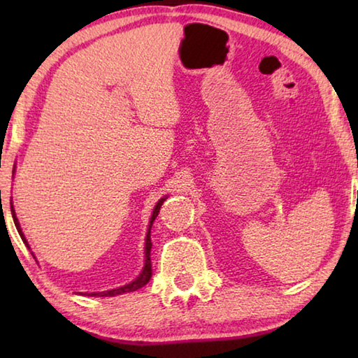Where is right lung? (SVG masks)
<instances>
[{
	"mask_svg": "<svg viewBox=\"0 0 358 358\" xmlns=\"http://www.w3.org/2000/svg\"><path fill=\"white\" fill-rule=\"evenodd\" d=\"M1 192V191H0ZM166 201V197H162L159 202L156 203V207H155V210H153V215H151V220H150V226H148V232H147V238H145V265H143V270H142V273L138 275L134 281L132 282H129V284H126V286H121V287H118V289H112V290H104V292H93V294H88V295H92V296H115V295H121V294H128V292H134V290H137V289H141V287H143L145 284H147L148 281H150V278H151V275H153V270H151V257H150V252H151V226H153V221L156 220V216H157V213H159V210H161V205H162V202ZM12 203V202H10ZM10 211H12V217H14V224H15V227H17V230H19V234H20V237H22V240L25 241V245L28 246V241H27V238L23 237V234H22V229H20V224H19V220H17V216H15V210H14V207H12L10 205Z\"/></svg>",
	"mask_w": 358,
	"mask_h": 358,
	"instance_id": "1",
	"label": "right lung"
}]
</instances>
